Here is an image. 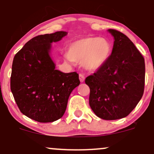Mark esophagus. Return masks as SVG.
Returning a JSON list of instances; mask_svg holds the SVG:
<instances>
[{
	"instance_id": "obj_1",
	"label": "esophagus",
	"mask_w": 154,
	"mask_h": 154,
	"mask_svg": "<svg viewBox=\"0 0 154 154\" xmlns=\"http://www.w3.org/2000/svg\"><path fill=\"white\" fill-rule=\"evenodd\" d=\"M79 78L81 82H83L85 81V76L82 75V74H79Z\"/></svg>"
}]
</instances>
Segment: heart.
Masks as SVG:
<instances>
[{"label":"heart","instance_id":"1","mask_svg":"<svg viewBox=\"0 0 154 154\" xmlns=\"http://www.w3.org/2000/svg\"><path fill=\"white\" fill-rule=\"evenodd\" d=\"M111 53V44L107 39L87 37L70 44L65 59L82 63L86 69L95 71L106 63Z\"/></svg>","mask_w":154,"mask_h":154}]
</instances>
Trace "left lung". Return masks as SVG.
I'll return each mask as SVG.
<instances>
[{
  "label": "left lung",
  "mask_w": 154,
  "mask_h": 154,
  "mask_svg": "<svg viewBox=\"0 0 154 154\" xmlns=\"http://www.w3.org/2000/svg\"><path fill=\"white\" fill-rule=\"evenodd\" d=\"M114 37L106 63L85 83L89 86L90 106L100 119L115 120L129 115L142 98L145 85L143 56L121 32L109 29Z\"/></svg>",
  "instance_id": "8db88e82"
}]
</instances>
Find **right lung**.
Wrapping results in <instances>:
<instances>
[{
	"mask_svg": "<svg viewBox=\"0 0 154 154\" xmlns=\"http://www.w3.org/2000/svg\"><path fill=\"white\" fill-rule=\"evenodd\" d=\"M66 35L59 31L35 37L14 58L11 91L21 112L39 122L62 117L69 97L80 83L77 72L56 69L50 56L51 43Z\"/></svg>",
	"mask_w": 154,
	"mask_h": 154,
	"instance_id": "right-lung-1",
	"label": "right lung"
}]
</instances>
